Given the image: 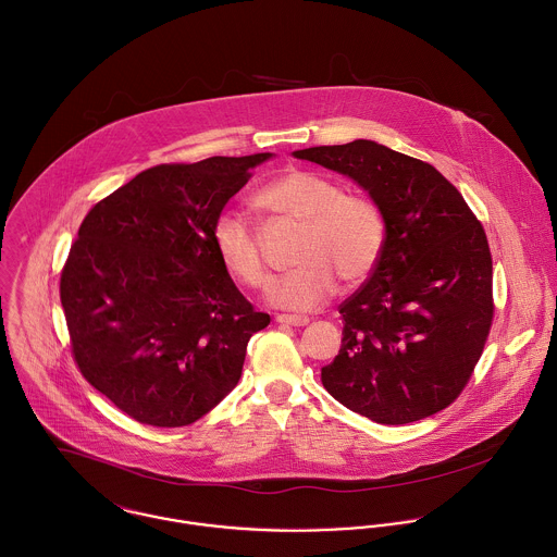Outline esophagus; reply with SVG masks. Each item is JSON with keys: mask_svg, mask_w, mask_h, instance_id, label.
I'll use <instances>...</instances> for the list:
<instances>
[{"mask_svg": "<svg viewBox=\"0 0 557 557\" xmlns=\"http://www.w3.org/2000/svg\"><path fill=\"white\" fill-rule=\"evenodd\" d=\"M276 322L281 326H307L309 318H305V315H276Z\"/></svg>", "mask_w": 557, "mask_h": 557, "instance_id": "1", "label": "esophagus"}]
</instances>
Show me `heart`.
<instances>
[{"label":"heart","instance_id":"obj_1","mask_svg":"<svg viewBox=\"0 0 557 557\" xmlns=\"http://www.w3.org/2000/svg\"><path fill=\"white\" fill-rule=\"evenodd\" d=\"M255 205L302 224L296 265L268 289V300L278 309L311 311L335 294L337 276L346 285H359L382 259L386 222L380 207L363 194L346 191L329 175L289 171L261 187ZM211 242L222 268L237 283L250 289L268 283L261 244L242 213L224 211L213 222Z\"/></svg>","mask_w":557,"mask_h":557}]
</instances>
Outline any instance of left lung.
<instances>
[{
    "label": "left lung",
    "mask_w": 557,
    "mask_h": 557,
    "mask_svg": "<svg viewBox=\"0 0 557 557\" xmlns=\"http://www.w3.org/2000/svg\"><path fill=\"white\" fill-rule=\"evenodd\" d=\"M294 156L366 187L386 222L380 263L339 305L344 339L322 368L324 388L384 425L447 408L467 386L493 326L484 226L434 166L377 143Z\"/></svg>",
    "instance_id": "8db88e82"
}]
</instances>
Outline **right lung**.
<instances>
[{"label":"right lung","mask_w":557,"mask_h":557,"mask_svg":"<svg viewBox=\"0 0 557 557\" xmlns=\"http://www.w3.org/2000/svg\"><path fill=\"white\" fill-rule=\"evenodd\" d=\"M270 153L160 164L99 200L60 276L82 375L138 423L182 428L228 395L270 324L222 268L211 228Z\"/></svg>","instance_id":"add662e5"}]
</instances>
